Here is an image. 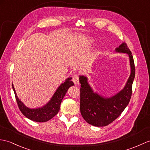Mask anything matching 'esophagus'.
I'll return each mask as SVG.
<instances>
[{"label":"esophagus","mask_w":150,"mask_h":150,"mask_svg":"<svg viewBox=\"0 0 150 150\" xmlns=\"http://www.w3.org/2000/svg\"><path fill=\"white\" fill-rule=\"evenodd\" d=\"M72 81L74 82V83H75V85L79 84V75H74V76H73Z\"/></svg>","instance_id":"1"}]
</instances>
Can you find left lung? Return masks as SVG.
<instances>
[{"label": "left lung", "instance_id": "8db88e82", "mask_svg": "<svg viewBox=\"0 0 150 150\" xmlns=\"http://www.w3.org/2000/svg\"><path fill=\"white\" fill-rule=\"evenodd\" d=\"M118 53L127 54L129 57L130 75L123 89L112 96L105 97L94 92L88 82L87 76H79L81 83V113L89 124L95 127H104L114 121L123 112L130 102L132 83L135 78V65L131 51L123 43L115 49Z\"/></svg>", "mask_w": 150, "mask_h": 150}]
</instances>
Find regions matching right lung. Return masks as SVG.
<instances>
[{"instance_id": "obj_1", "label": "right lung", "mask_w": 150, "mask_h": 150, "mask_svg": "<svg viewBox=\"0 0 150 150\" xmlns=\"http://www.w3.org/2000/svg\"><path fill=\"white\" fill-rule=\"evenodd\" d=\"M71 77L67 79L64 82L62 83L59 86L50 100L47 104H45L43 107L36 108V109H30L24 105V103L17 96L15 88H14L13 84H12L16 102L18 103L20 111L28 119L36 121V122L42 123L50 120L58 113L59 109H60L62 100L69 87L74 85V82L71 81Z\"/></svg>"}]
</instances>
